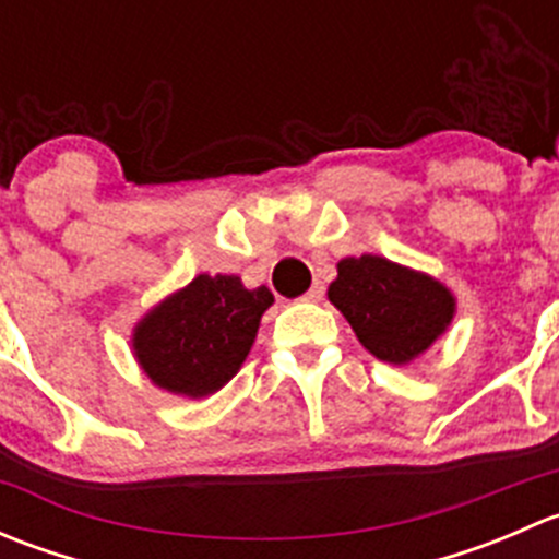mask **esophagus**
<instances>
[{
    "label": "esophagus",
    "instance_id": "34e87169",
    "mask_svg": "<svg viewBox=\"0 0 559 559\" xmlns=\"http://www.w3.org/2000/svg\"><path fill=\"white\" fill-rule=\"evenodd\" d=\"M321 297H324V286H321V284H313L311 289H308L306 295H302V300H308V302H319Z\"/></svg>",
    "mask_w": 559,
    "mask_h": 559
}]
</instances>
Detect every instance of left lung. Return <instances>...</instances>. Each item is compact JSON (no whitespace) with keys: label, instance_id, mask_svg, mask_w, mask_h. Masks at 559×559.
<instances>
[{"label":"left lung","instance_id":"obj_1","mask_svg":"<svg viewBox=\"0 0 559 559\" xmlns=\"http://www.w3.org/2000/svg\"><path fill=\"white\" fill-rule=\"evenodd\" d=\"M326 295L359 343L392 365L427 352L454 316V297L438 281L370 253L343 259Z\"/></svg>","mask_w":559,"mask_h":559}]
</instances>
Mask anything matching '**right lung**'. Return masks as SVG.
<instances>
[{
    "instance_id": "1",
    "label": "right lung",
    "mask_w": 559,
    "mask_h": 559,
    "mask_svg": "<svg viewBox=\"0 0 559 559\" xmlns=\"http://www.w3.org/2000/svg\"><path fill=\"white\" fill-rule=\"evenodd\" d=\"M270 306L267 286L246 289L235 275H197L140 321L134 354L156 386L202 397L238 373Z\"/></svg>"
}]
</instances>
